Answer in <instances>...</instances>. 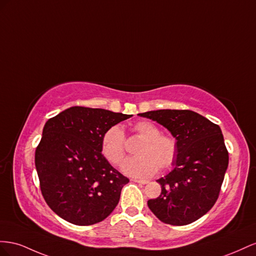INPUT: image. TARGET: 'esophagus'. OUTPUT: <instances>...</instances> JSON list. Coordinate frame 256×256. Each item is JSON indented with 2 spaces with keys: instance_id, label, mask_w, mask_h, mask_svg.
<instances>
[{
  "instance_id": "1",
  "label": "esophagus",
  "mask_w": 256,
  "mask_h": 256,
  "mask_svg": "<svg viewBox=\"0 0 256 256\" xmlns=\"http://www.w3.org/2000/svg\"><path fill=\"white\" fill-rule=\"evenodd\" d=\"M132 181L137 182V184H148L147 180H142V179H132Z\"/></svg>"
}]
</instances>
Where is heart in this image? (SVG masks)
<instances>
[{
  "label": "heart",
  "instance_id": "heart-1",
  "mask_svg": "<svg viewBox=\"0 0 256 256\" xmlns=\"http://www.w3.org/2000/svg\"><path fill=\"white\" fill-rule=\"evenodd\" d=\"M133 130L142 138L136 148L135 156L124 160L121 170L132 177H150L158 170H168L177 156L178 146L174 137L160 134V128L150 121H140ZM102 154L112 165H116L126 153V138L120 126L106 130L100 140Z\"/></svg>",
  "mask_w": 256,
  "mask_h": 256
}]
</instances>
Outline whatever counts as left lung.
Returning a JSON list of instances; mask_svg holds the SVG:
<instances>
[{"instance_id":"left-lung-1","label":"left lung","mask_w":256,"mask_h":256,"mask_svg":"<svg viewBox=\"0 0 256 256\" xmlns=\"http://www.w3.org/2000/svg\"><path fill=\"white\" fill-rule=\"evenodd\" d=\"M176 138L174 170L158 180L162 192L148 207L163 223L186 225L214 207L228 166V152L218 124L192 110L160 109L140 114Z\"/></svg>"}]
</instances>
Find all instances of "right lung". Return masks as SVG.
<instances>
[{
  "instance_id": "obj_1",
  "label": "right lung",
  "mask_w": 256,
  "mask_h": 256,
  "mask_svg": "<svg viewBox=\"0 0 256 256\" xmlns=\"http://www.w3.org/2000/svg\"><path fill=\"white\" fill-rule=\"evenodd\" d=\"M130 116L74 106L46 122L35 166L47 205L65 221L96 224L118 205L130 180L102 154L100 140L106 130Z\"/></svg>"
}]
</instances>
